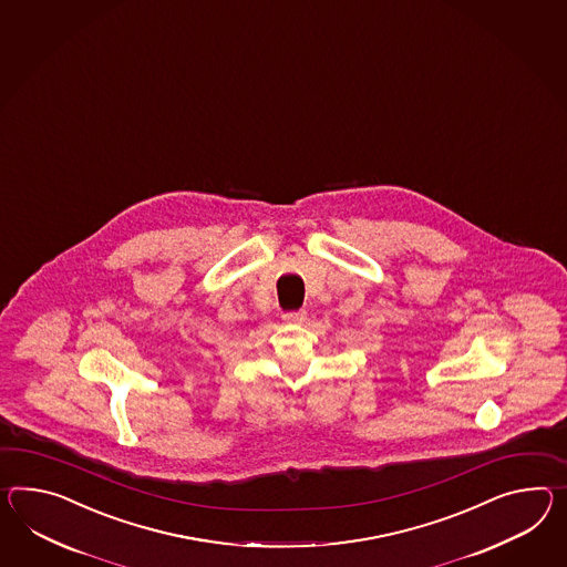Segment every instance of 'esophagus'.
<instances>
[{"label": "esophagus", "instance_id": "esophagus-1", "mask_svg": "<svg viewBox=\"0 0 567 567\" xmlns=\"http://www.w3.org/2000/svg\"><path fill=\"white\" fill-rule=\"evenodd\" d=\"M285 321H289V323H305V319H307V311L305 309H299V311H287L285 316H282Z\"/></svg>", "mask_w": 567, "mask_h": 567}]
</instances>
